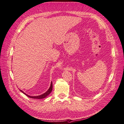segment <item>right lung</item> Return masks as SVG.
I'll list each match as a JSON object with an SVG mask.
<instances>
[{
  "instance_id": "add662e5",
  "label": "right lung",
  "mask_w": 124,
  "mask_h": 124,
  "mask_svg": "<svg viewBox=\"0 0 124 124\" xmlns=\"http://www.w3.org/2000/svg\"><path fill=\"white\" fill-rule=\"evenodd\" d=\"M52 90H53V83H52V81L51 82V84H50V87L49 89L45 93H44L43 94H41L40 95H38V96H30V95H28V94H26L25 93L23 92L21 90H19L20 91H21L22 93H23L24 94H25L27 96L29 97L30 98H34V99H43V98H44L45 97H46L52 91Z\"/></svg>"
}]
</instances>
